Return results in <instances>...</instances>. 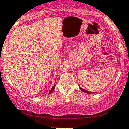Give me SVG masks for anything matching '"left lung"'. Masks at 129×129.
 Returning <instances> with one entry per match:
<instances>
[{
  "mask_svg": "<svg viewBox=\"0 0 129 129\" xmlns=\"http://www.w3.org/2000/svg\"><path fill=\"white\" fill-rule=\"evenodd\" d=\"M80 89H81V90H82L83 92H85V93H95L94 92H89V91H87V90H84V89H82V88H81V87H80Z\"/></svg>",
  "mask_w": 129,
  "mask_h": 129,
  "instance_id": "obj_1",
  "label": "left lung"
}]
</instances>
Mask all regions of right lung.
I'll list each match as a JSON object with an SVG mask.
<instances>
[{
    "label": "right lung",
    "instance_id": "obj_1",
    "mask_svg": "<svg viewBox=\"0 0 129 129\" xmlns=\"http://www.w3.org/2000/svg\"><path fill=\"white\" fill-rule=\"evenodd\" d=\"M55 85H54V86H53V87H52V89H51V90H50V92H49V94H51V93H52V91H53V90H54V89H55Z\"/></svg>",
    "mask_w": 129,
    "mask_h": 129
}]
</instances>
